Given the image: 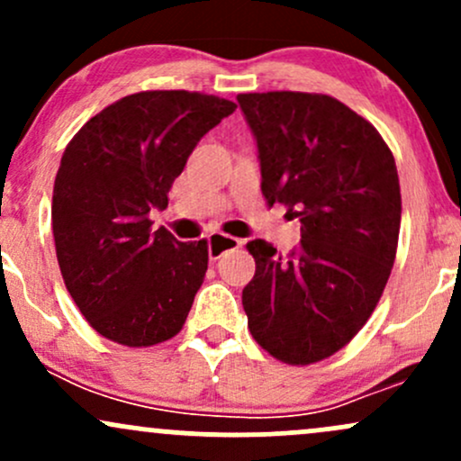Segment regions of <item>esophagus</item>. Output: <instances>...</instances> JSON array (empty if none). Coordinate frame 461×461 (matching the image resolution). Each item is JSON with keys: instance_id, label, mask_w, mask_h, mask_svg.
<instances>
[{"instance_id": "1", "label": "esophagus", "mask_w": 461, "mask_h": 461, "mask_svg": "<svg viewBox=\"0 0 461 461\" xmlns=\"http://www.w3.org/2000/svg\"><path fill=\"white\" fill-rule=\"evenodd\" d=\"M242 247V240H238L234 236H225L221 231H214V234L208 236V256L210 260H219L225 251H231V249Z\"/></svg>"}]
</instances>
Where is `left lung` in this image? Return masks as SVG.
<instances>
[{
	"mask_svg": "<svg viewBox=\"0 0 461 461\" xmlns=\"http://www.w3.org/2000/svg\"><path fill=\"white\" fill-rule=\"evenodd\" d=\"M238 104L258 140L264 199L301 223L285 258L260 238L247 242L249 331L279 362L308 366L353 340L388 284L401 230L394 156L330 95L242 93Z\"/></svg>",
	"mask_w": 461,
	"mask_h": 461,
	"instance_id": "8db88e82",
	"label": "left lung"
}]
</instances>
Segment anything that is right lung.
I'll return each instance as SVG.
<instances>
[{"label":"right lung","mask_w":461,"mask_h":461,"mask_svg":"<svg viewBox=\"0 0 461 461\" xmlns=\"http://www.w3.org/2000/svg\"><path fill=\"white\" fill-rule=\"evenodd\" d=\"M236 104L190 91H142L82 125L62 153L51 199L62 279L95 331L123 347L177 336L208 271V240L151 231L153 208L201 136Z\"/></svg>","instance_id":"1"}]
</instances>
